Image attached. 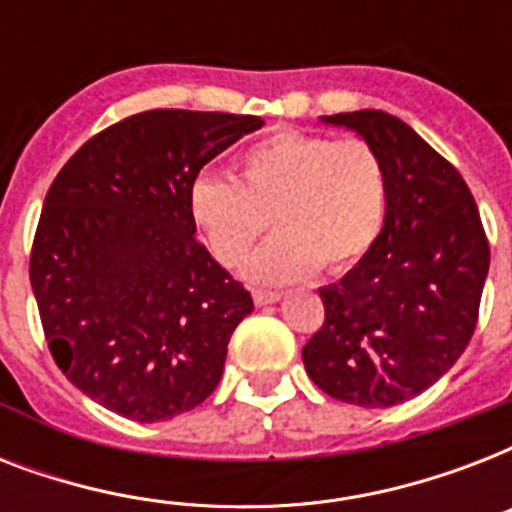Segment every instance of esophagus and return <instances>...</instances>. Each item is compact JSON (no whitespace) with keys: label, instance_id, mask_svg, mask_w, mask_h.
Listing matches in <instances>:
<instances>
[{"label":"esophagus","instance_id":"obj_1","mask_svg":"<svg viewBox=\"0 0 512 512\" xmlns=\"http://www.w3.org/2000/svg\"><path fill=\"white\" fill-rule=\"evenodd\" d=\"M281 300V292H271V289H257L255 303L257 305H273Z\"/></svg>","mask_w":512,"mask_h":512}]
</instances>
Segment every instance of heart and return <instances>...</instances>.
<instances>
[{
  "label": "heart",
  "instance_id": "obj_1",
  "mask_svg": "<svg viewBox=\"0 0 512 512\" xmlns=\"http://www.w3.org/2000/svg\"><path fill=\"white\" fill-rule=\"evenodd\" d=\"M385 204V167L369 143L300 130L249 146L239 180L201 172L188 185V215L225 268L244 263L273 220L279 233L247 263L263 284L356 265L380 236Z\"/></svg>",
  "mask_w": 512,
  "mask_h": 512
}]
</instances>
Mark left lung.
Wrapping results in <instances>:
<instances>
[{
	"instance_id": "left-lung-1",
	"label": "left lung",
	"mask_w": 512,
	"mask_h": 512,
	"mask_svg": "<svg viewBox=\"0 0 512 512\" xmlns=\"http://www.w3.org/2000/svg\"><path fill=\"white\" fill-rule=\"evenodd\" d=\"M377 151L388 204L374 247L321 287L324 327L305 342V372L345 404L388 409L420 396L465 353L489 273L473 193L417 132L385 111L321 116Z\"/></svg>"
}]
</instances>
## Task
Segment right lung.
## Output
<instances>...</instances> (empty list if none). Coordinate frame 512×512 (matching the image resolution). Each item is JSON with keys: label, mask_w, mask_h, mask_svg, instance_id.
Here are the masks:
<instances>
[{"label": "right lung", "mask_w": 512, "mask_h": 512, "mask_svg": "<svg viewBox=\"0 0 512 512\" xmlns=\"http://www.w3.org/2000/svg\"><path fill=\"white\" fill-rule=\"evenodd\" d=\"M260 127L257 116L143 111L87 140L47 191L31 289L52 358L127 420L199 406L255 308L196 239L188 185Z\"/></svg>", "instance_id": "obj_1"}]
</instances>
